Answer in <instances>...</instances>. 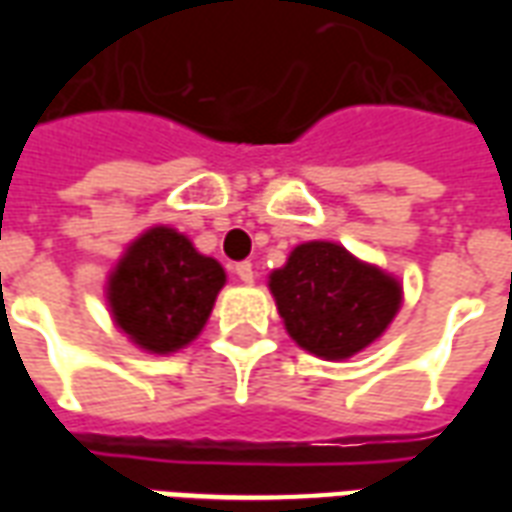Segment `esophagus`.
I'll use <instances>...</instances> for the list:
<instances>
[{
  "label": "esophagus",
  "instance_id": "34e87169",
  "mask_svg": "<svg viewBox=\"0 0 512 512\" xmlns=\"http://www.w3.org/2000/svg\"><path fill=\"white\" fill-rule=\"evenodd\" d=\"M235 274H238V279L246 282V285L255 282V268H252V263H238V266H235Z\"/></svg>",
  "mask_w": 512,
  "mask_h": 512
}]
</instances>
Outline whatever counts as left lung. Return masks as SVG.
<instances>
[{"mask_svg": "<svg viewBox=\"0 0 512 512\" xmlns=\"http://www.w3.org/2000/svg\"><path fill=\"white\" fill-rule=\"evenodd\" d=\"M268 288L296 345L329 362L376 343L403 301L392 274L332 241L296 246L288 263L271 271Z\"/></svg>", "mask_w": 512, "mask_h": 512, "instance_id": "8db88e82", "label": "left lung"}]
</instances>
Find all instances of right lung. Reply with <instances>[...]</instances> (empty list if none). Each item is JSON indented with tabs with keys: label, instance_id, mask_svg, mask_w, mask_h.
<instances>
[{
	"label": "right lung",
	"instance_id": "obj_1",
	"mask_svg": "<svg viewBox=\"0 0 512 512\" xmlns=\"http://www.w3.org/2000/svg\"><path fill=\"white\" fill-rule=\"evenodd\" d=\"M227 274L172 227H150L106 282L117 329L147 354H175L208 323Z\"/></svg>",
	"mask_w": 512,
	"mask_h": 512
}]
</instances>
